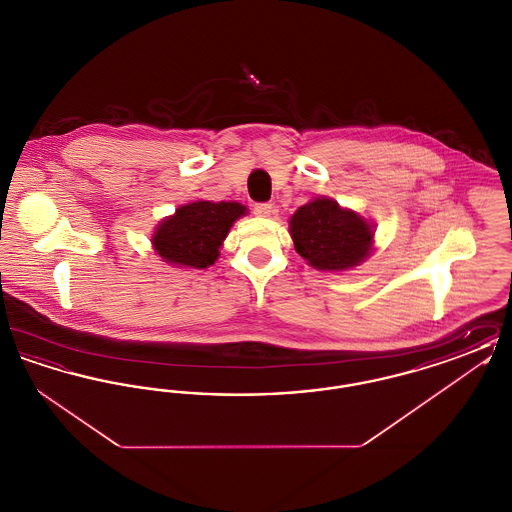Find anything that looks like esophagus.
I'll return each instance as SVG.
<instances>
[{
    "instance_id": "34e87169",
    "label": "esophagus",
    "mask_w": 512,
    "mask_h": 512,
    "mask_svg": "<svg viewBox=\"0 0 512 512\" xmlns=\"http://www.w3.org/2000/svg\"><path fill=\"white\" fill-rule=\"evenodd\" d=\"M253 213L257 215V217H270L272 213H274V205L272 203H257V205H253Z\"/></svg>"
}]
</instances>
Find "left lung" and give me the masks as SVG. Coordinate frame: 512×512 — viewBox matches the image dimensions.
Here are the masks:
<instances>
[{
    "instance_id": "left-lung-1",
    "label": "left lung",
    "mask_w": 512,
    "mask_h": 512,
    "mask_svg": "<svg viewBox=\"0 0 512 512\" xmlns=\"http://www.w3.org/2000/svg\"><path fill=\"white\" fill-rule=\"evenodd\" d=\"M374 222L341 207L332 197H313L290 219L295 251L317 270L359 267L374 251Z\"/></svg>"
}]
</instances>
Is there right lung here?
Wrapping results in <instances>:
<instances>
[{"instance_id":"add662e5","label":"right lung","mask_w":512,"mask_h":512,"mask_svg":"<svg viewBox=\"0 0 512 512\" xmlns=\"http://www.w3.org/2000/svg\"><path fill=\"white\" fill-rule=\"evenodd\" d=\"M247 215L238 201H192L180 205L176 213L161 220L153 234L151 247L163 263L178 268H207L219 259L234 222Z\"/></svg>"}]
</instances>
